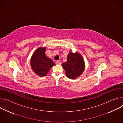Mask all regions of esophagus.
I'll use <instances>...</instances> for the list:
<instances>
[{
	"mask_svg": "<svg viewBox=\"0 0 123 123\" xmlns=\"http://www.w3.org/2000/svg\"><path fill=\"white\" fill-rule=\"evenodd\" d=\"M56 64L57 65H61V62H60V60L57 61Z\"/></svg>",
	"mask_w": 123,
	"mask_h": 123,
	"instance_id": "34e87169",
	"label": "esophagus"
}]
</instances>
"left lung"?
Instances as JSON below:
<instances>
[{"label":"left lung","mask_w":123,"mask_h":123,"mask_svg":"<svg viewBox=\"0 0 123 123\" xmlns=\"http://www.w3.org/2000/svg\"><path fill=\"white\" fill-rule=\"evenodd\" d=\"M67 58V62L62 64L67 76L70 79L77 78L85 69V65L83 57L77 52L73 53L70 51Z\"/></svg>","instance_id":"obj_1"}]
</instances>
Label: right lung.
Returning a JSON list of instances; mask_svg holds the SVG:
<instances>
[{
	"label": "right lung",
	"instance_id": "1",
	"mask_svg": "<svg viewBox=\"0 0 123 123\" xmlns=\"http://www.w3.org/2000/svg\"><path fill=\"white\" fill-rule=\"evenodd\" d=\"M46 48L39 47L36 50L31 59L32 71L39 76H46L50 69L55 64L46 55Z\"/></svg>",
	"mask_w": 123,
	"mask_h": 123
}]
</instances>
